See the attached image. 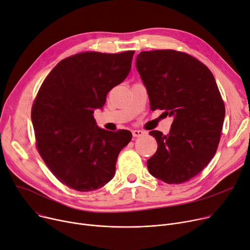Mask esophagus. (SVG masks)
I'll return each mask as SVG.
<instances>
[{"mask_svg": "<svg viewBox=\"0 0 250 250\" xmlns=\"http://www.w3.org/2000/svg\"><path fill=\"white\" fill-rule=\"evenodd\" d=\"M146 134L145 131H142V130H132V135H133L134 137H141L143 135Z\"/></svg>", "mask_w": 250, "mask_h": 250, "instance_id": "34e87169", "label": "esophagus"}]
</instances>
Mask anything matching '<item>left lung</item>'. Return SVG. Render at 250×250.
<instances>
[{
  "label": "left lung",
  "mask_w": 250,
  "mask_h": 250,
  "mask_svg": "<svg viewBox=\"0 0 250 250\" xmlns=\"http://www.w3.org/2000/svg\"><path fill=\"white\" fill-rule=\"evenodd\" d=\"M136 67L150 109L173 117L167 135L153 130L157 150L147 160L153 177L167 184L193 179L210 163L221 137L225 106L211 70L188 53L141 51Z\"/></svg>",
  "instance_id": "obj_1"
}]
</instances>
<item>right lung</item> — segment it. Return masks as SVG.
I'll return each instance as SVG.
<instances>
[{"instance_id":"right-lung-1","label":"right lung","mask_w":250,"mask_h":250,"mask_svg":"<svg viewBox=\"0 0 250 250\" xmlns=\"http://www.w3.org/2000/svg\"><path fill=\"white\" fill-rule=\"evenodd\" d=\"M134 52L85 51L66 57L37 93L31 110L37 150L55 178L72 189L90 192L110 182L120 151L132 138L128 130L99 128L93 114L127 78Z\"/></svg>"}]
</instances>
